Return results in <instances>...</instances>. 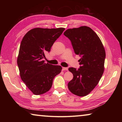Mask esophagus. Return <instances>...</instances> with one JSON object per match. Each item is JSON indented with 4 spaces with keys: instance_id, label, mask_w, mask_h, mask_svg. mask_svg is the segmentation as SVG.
Wrapping results in <instances>:
<instances>
[{
    "instance_id": "esophagus-1",
    "label": "esophagus",
    "mask_w": 122,
    "mask_h": 122,
    "mask_svg": "<svg viewBox=\"0 0 122 122\" xmlns=\"http://www.w3.org/2000/svg\"><path fill=\"white\" fill-rule=\"evenodd\" d=\"M62 71H68V68L62 67Z\"/></svg>"
}]
</instances>
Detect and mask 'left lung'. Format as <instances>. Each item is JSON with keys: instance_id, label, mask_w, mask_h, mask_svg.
<instances>
[{"instance_id": "obj_1", "label": "left lung", "mask_w": 122, "mask_h": 122, "mask_svg": "<svg viewBox=\"0 0 122 122\" xmlns=\"http://www.w3.org/2000/svg\"><path fill=\"white\" fill-rule=\"evenodd\" d=\"M63 34L71 41L75 53L81 56L80 68L68 69L73 78L68 87L75 95L85 96L97 85L104 72V46L96 33L87 26L68 29Z\"/></svg>"}]
</instances>
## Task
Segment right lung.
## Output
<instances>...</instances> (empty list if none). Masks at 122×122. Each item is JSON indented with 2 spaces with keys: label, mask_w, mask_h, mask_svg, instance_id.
I'll use <instances>...</instances> for the list:
<instances>
[{
  "label": "right lung",
  "mask_w": 122,
  "mask_h": 122,
  "mask_svg": "<svg viewBox=\"0 0 122 122\" xmlns=\"http://www.w3.org/2000/svg\"><path fill=\"white\" fill-rule=\"evenodd\" d=\"M65 30L34 28L22 38L17 64L22 81L34 95L50 90L54 78L61 71V66L46 63L43 59Z\"/></svg>",
  "instance_id": "right-lung-1"
}]
</instances>
